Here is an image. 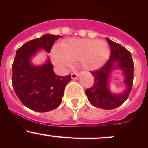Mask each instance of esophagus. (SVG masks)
<instances>
[{
	"mask_svg": "<svg viewBox=\"0 0 148 148\" xmlns=\"http://www.w3.org/2000/svg\"><path fill=\"white\" fill-rule=\"evenodd\" d=\"M71 77L73 79H77L79 77V74L76 72H73L72 74H71Z\"/></svg>",
	"mask_w": 148,
	"mask_h": 148,
	"instance_id": "esophagus-1",
	"label": "esophagus"
}]
</instances>
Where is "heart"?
<instances>
[{"label":"heart","instance_id":"1","mask_svg":"<svg viewBox=\"0 0 148 148\" xmlns=\"http://www.w3.org/2000/svg\"><path fill=\"white\" fill-rule=\"evenodd\" d=\"M62 50L54 47L51 58L55 64L62 68L71 66V61L79 60L86 69H94L107 61L110 49L106 42L95 39H72L62 44Z\"/></svg>","mask_w":148,"mask_h":148}]
</instances>
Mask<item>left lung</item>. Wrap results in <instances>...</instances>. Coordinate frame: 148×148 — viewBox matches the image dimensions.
I'll use <instances>...</instances> for the list:
<instances>
[{
	"mask_svg": "<svg viewBox=\"0 0 148 148\" xmlns=\"http://www.w3.org/2000/svg\"><path fill=\"white\" fill-rule=\"evenodd\" d=\"M110 46V56L104 66L91 71L95 82L92 87L85 90L91 104L98 108L112 110L122 105L129 97L133 84L134 63L130 52L120 44L106 38ZM114 63L118 66L114 67ZM113 68H121L125 75L126 90L121 95H113L108 89V77Z\"/></svg>",
	"mask_w": 148,
	"mask_h": 148,
	"instance_id": "obj_1",
	"label": "left lung"
}]
</instances>
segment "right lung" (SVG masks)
Instances as JSON below:
<instances>
[{
    "instance_id": "1",
    "label": "right lung",
    "mask_w": 148,
    "mask_h": 148,
    "mask_svg": "<svg viewBox=\"0 0 148 148\" xmlns=\"http://www.w3.org/2000/svg\"><path fill=\"white\" fill-rule=\"evenodd\" d=\"M59 38L61 36L46 34L28 41L16 51L12 66V84L22 104L34 111L45 112L59 107L66 85L71 79L70 74L65 77L55 74L49 59L41 66L30 63V58L38 49L50 53Z\"/></svg>"
}]
</instances>
